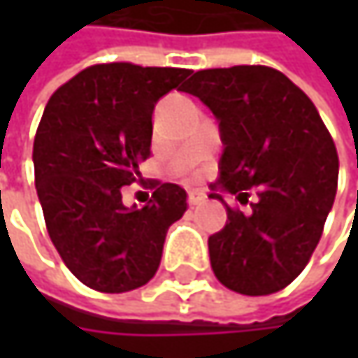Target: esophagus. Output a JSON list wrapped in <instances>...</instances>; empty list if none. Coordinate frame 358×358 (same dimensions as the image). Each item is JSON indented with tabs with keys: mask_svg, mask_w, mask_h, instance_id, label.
Wrapping results in <instances>:
<instances>
[{
	"mask_svg": "<svg viewBox=\"0 0 358 358\" xmlns=\"http://www.w3.org/2000/svg\"><path fill=\"white\" fill-rule=\"evenodd\" d=\"M203 201H205V196H203V194H199V192H188V205H190V207L201 205Z\"/></svg>",
	"mask_w": 358,
	"mask_h": 358,
	"instance_id": "1",
	"label": "esophagus"
}]
</instances>
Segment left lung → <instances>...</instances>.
I'll list each match as a JSON object with an SVG mask.
<instances>
[{
    "instance_id": "8db88e82",
    "label": "left lung",
    "mask_w": 358,
    "mask_h": 358,
    "mask_svg": "<svg viewBox=\"0 0 358 358\" xmlns=\"http://www.w3.org/2000/svg\"><path fill=\"white\" fill-rule=\"evenodd\" d=\"M220 120L222 186L250 213L224 203L226 226L209 236L215 278L230 290L265 296L309 263L338 188V153L313 101L280 70L232 66L199 70L182 87Z\"/></svg>"
}]
</instances>
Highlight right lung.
<instances>
[{
  "label": "right lung",
  "instance_id": "add662e5",
  "mask_svg": "<svg viewBox=\"0 0 358 358\" xmlns=\"http://www.w3.org/2000/svg\"><path fill=\"white\" fill-rule=\"evenodd\" d=\"M190 74L186 68L95 64L47 101L33 145L45 226L66 267L89 288L128 292L157 271L168 228L186 211V190L151 182L143 209L122 203L151 155L155 103Z\"/></svg>",
  "mask_w": 358,
  "mask_h": 358
}]
</instances>
